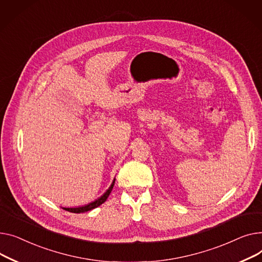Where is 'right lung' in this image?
<instances>
[{
    "instance_id": "add662e5",
    "label": "right lung",
    "mask_w": 262,
    "mask_h": 262,
    "mask_svg": "<svg viewBox=\"0 0 262 262\" xmlns=\"http://www.w3.org/2000/svg\"><path fill=\"white\" fill-rule=\"evenodd\" d=\"M114 183H115V179L113 180V182H112V184L110 185V187L105 190V192H104L102 195H100L98 199H96L95 201H93V202H91V203H89V204H85V205H83V206H78V207H62V208L66 209V210H68V211H70V212H75V213H81V212H85V211L94 209V208L100 206L103 202H105V200L107 199V196L110 195V193H111V191H112V189H113Z\"/></svg>"
}]
</instances>
